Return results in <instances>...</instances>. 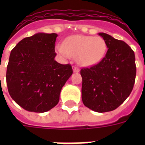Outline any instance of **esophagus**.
Instances as JSON below:
<instances>
[{
	"instance_id": "1",
	"label": "esophagus",
	"mask_w": 145,
	"mask_h": 145,
	"mask_svg": "<svg viewBox=\"0 0 145 145\" xmlns=\"http://www.w3.org/2000/svg\"><path fill=\"white\" fill-rule=\"evenodd\" d=\"M73 71H74V73L80 72L79 68H77V67H76V66H74V67H73Z\"/></svg>"
}]
</instances>
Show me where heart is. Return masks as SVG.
Returning <instances> with one entry per match:
<instances>
[{
  "instance_id": "heart-1",
  "label": "heart",
  "mask_w": 145,
  "mask_h": 145,
  "mask_svg": "<svg viewBox=\"0 0 145 145\" xmlns=\"http://www.w3.org/2000/svg\"><path fill=\"white\" fill-rule=\"evenodd\" d=\"M56 51L64 58H77L80 65L90 67L99 63L107 52L105 40L101 37L74 35L58 44Z\"/></svg>"
}]
</instances>
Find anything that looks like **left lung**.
I'll return each mask as SVG.
<instances>
[{
	"label": "left lung",
	"instance_id": "8db88e82",
	"mask_svg": "<svg viewBox=\"0 0 145 145\" xmlns=\"http://www.w3.org/2000/svg\"><path fill=\"white\" fill-rule=\"evenodd\" d=\"M108 51L99 64L80 70L82 101L95 112L111 111L130 95L136 75L135 53L128 44L105 33H99Z\"/></svg>",
	"mask_w": 145,
	"mask_h": 145
}]
</instances>
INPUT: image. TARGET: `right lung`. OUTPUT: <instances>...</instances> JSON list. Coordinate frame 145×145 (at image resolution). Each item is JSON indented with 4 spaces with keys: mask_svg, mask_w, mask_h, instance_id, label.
<instances>
[{
    "mask_svg": "<svg viewBox=\"0 0 145 145\" xmlns=\"http://www.w3.org/2000/svg\"><path fill=\"white\" fill-rule=\"evenodd\" d=\"M57 36L37 33L22 40L10 52L6 75L8 91L28 111L44 113L54 108L73 74L70 65L55 60Z\"/></svg>",
    "mask_w": 145,
    "mask_h": 145,
    "instance_id": "right-lung-1",
    "label": "right lung"
}]
</instances>
